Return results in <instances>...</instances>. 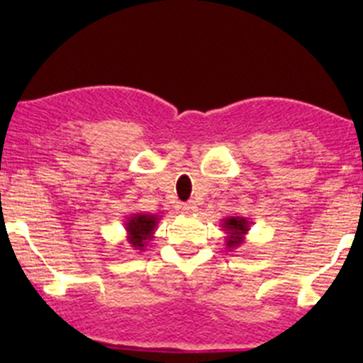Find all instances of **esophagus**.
Returning <instances> with one entry per match:
<instances>
[{"mask_svg":"<svg viewBox=\"0 0 363 363\" xmlns=\"http://www.w3.org/2000/svg\"><path fill=\"white\" fill-rule=\"evenodd\" d=\"M182 210H184V213H187V215H193L198 211V205H196L194 201H189V203H186V205H182Z\"/></svg>","mask_w":363,"mask_h":363,"instance_id":"34e87169","label":"esophagus"}]
</instances>
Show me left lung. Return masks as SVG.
<instances>
[{
	"label": "left lung",
	"instance_id": "1",
	"mask_svg": "<svg viewBox=\"0 0 363 363\" xmlns=\"http://www.w3.org/2000/svg\"><path fill=\"white\" fill-rule=\"evenodd\" d=\"M222 230L227 234L225 237L227 247L235 249L240 244H244L245 235L251 230V222L245 216H227L222 220Z\"/></svg>",
	"mask_w": 363,
	"mask_h": 363
}]
</instances>
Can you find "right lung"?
<instances>
[{
    "label": "right lung",
    "mask_w": 363,
    "mask_h": 363,
    "mask_svg": "<svg viewBox=\"0 0 363 363\" xmlns=\"http://www.w3.org/2000/svg\"><path fill=\"white\" fill-rule=\"evenodd\" d=\"M160 218L153 213H133L124 222L126 228V240L129 247L135 251H145L150 240L153 239L155 228Z\"/></svg>",
    "instance_id": "1"
}]
</instances>
